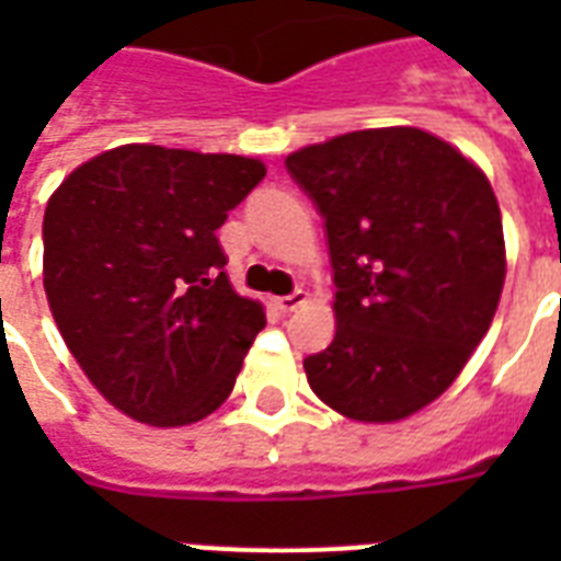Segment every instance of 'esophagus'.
Here are the masks:
<instances>
[{
  "label": "esophagus",
  "instance_id": "34e87169",
  "mask_svg": "<svg viewBox=\"0 0 561 561\" xmlns=\"http://www.w3.org/2000/svg\"><path fill=\"white\" fill-rule=\"evenodd\" d=\"M302 302H308L306 290H294V294H288V297H276V306H279L282 311H297Z\"/></svg>",
  "mask_w": 561,
  "mask_h": 561
}]
</instances>
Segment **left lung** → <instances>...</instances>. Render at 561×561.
Instances as JSON below:
<instances>
[{
	"label": "left lung",
	"mask_w": 561,
	"mask_h": 561,
	"mask_svg": "<svg viewBox=\"0 0 561 561\" xmlns=\"http://www.w3.org/2000/svg\"><path fill=\"white\" fill-rule=\"evenodd\" d=\"M323 215L334 341L302 360L337 413L399 422L443 396L492 325L506 276L486 174L419 127H375L285 160Z\"/></svg>",
	"instance_id": "1"
}]
</instances>
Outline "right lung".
<instances>
[{"mask_svg":"<svg viewBox=\"0 0 561 561\" xmlns=\"http://www.w3.org/2000/svg\"><path fill=\"white\" fill-rule=\"evenodd\" d=\"M259 160L122 145L48 197L43 285L95 390L136 422L192 425L236 387L264 329L215 229L264 180Z\"/></svg>","mask_w":561,"mask_h":561,"instance_id":"right-lung-1","label":"right lung"}]
</instances>
